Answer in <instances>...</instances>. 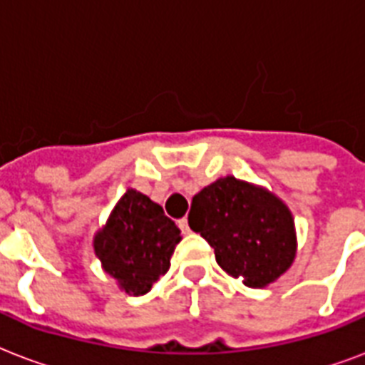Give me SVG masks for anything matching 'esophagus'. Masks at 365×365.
<instances>
[{
    "instance_id": "1",
    "label": "esophagus",
    "mask_w": 365,
    "mask_h": 365,
    "mask_svg": "<svg viewBox=\"0 0 365 365\" xmlns=\"http://www.w3.org/2000/svg\"><path fill=\"white\" fill-rule=\"evenodd\" d=\"M178 225H180V229H182V233L183 235H187L191 229H189V222H187V217H182L180 222H178Z\"/></svg>"
}]
</instances>
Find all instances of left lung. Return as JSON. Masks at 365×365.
Listing matches in <instances>:
<instances>
[{"instance_id":"1","label":"left lung","mask_w":365,"mask_h":365,"mask_svg":"<svg viewBox=\"0 0 365 365\" xmlns=\"http://www.w3.org/2000/svg\"><path fill=\"white\" fill-rule=\"evenodd\" d=\"M189 227L208 240L217 265L248 288H265L297 254L292 210L269 189L235 176L216 180L191 200Z\"/></svg>"}]
</instances>
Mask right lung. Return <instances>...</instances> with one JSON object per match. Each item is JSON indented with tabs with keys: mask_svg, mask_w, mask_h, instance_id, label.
<instances>
[{
	"mask_svg": "<svg viewBox=\"0 0 365 365\" xmlns=\"http://www.w3.org/2000/svg\"><path fill=\"white\" fill-rule=\"evenodd\" d=\"M182 240L180 229L163 206L136 189H128L113 206L108 222L94 233V254L119 289L145 295L170 269V257Z\"/></svg>",
	"mask_w": 365,
	"mask_h": 365,
	"instance_id": "obj_1",
	"label": "right lung"
}]
</instances>
